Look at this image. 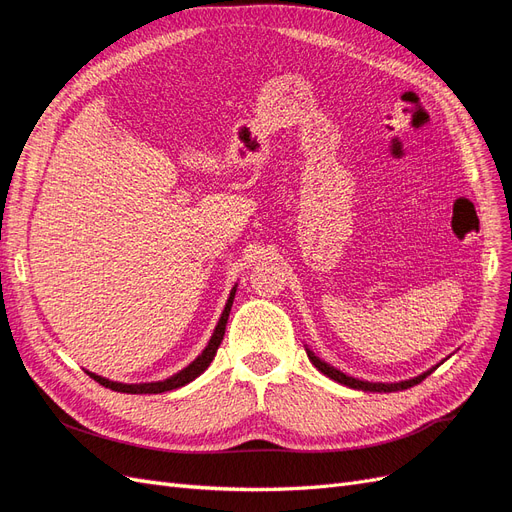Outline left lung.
<instances>
[{
	"instance_id": "8db88e82",
	"label": "left lung",
	"mask_w": 512,
	"mask_h": 512,
	"mask_svg": "<svg viewBox=\"0 0 512 512\" xmlns=\"http://www.w3.org/2000/svg\"><path fill=\"white\" fill-rule=\"evenodd\" d=\"M307 350V356H309V361L314 363V367L318 369V371H322L324 376H329L331 380H335V382H339V384H346V386H350V389H356V391H369V393H395V391H404V389H410V386H414V384H418V382H423L431 371H436L438 369V365L436 367H431V369H427V371H423L421 376H416V378H410V380H401V382H367V380H359V378H352V376H346L344 371H339V369H335L333 365H329V363H324L322 359H318V356L309 350V348H305Z\"/></svg>"
}]
</instances>
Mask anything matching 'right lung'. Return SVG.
Segmentation results:
<instances>
[{
	"instance_id": "obj_1",
	"label": "right lung",
	"mask_w": 512,
	"mask_h": 512,
	"mask_svg": "<svg viewBox=\"0 0 512 512\" xmlns=\"http://www.w3.org/2000/svg\"><path fill=\"white\" fill-rule=\"evenodd\" d=\"M235 292H237V284L235 288L230 290V297L226 301V307L224 312L218 320V324H215V331L209 339V344L205 346V350L200 352L196 359L188 365L183 367L181 371H177V374H173L166 380H158V382H138V384H126V382H115V380H108V378H102L98 374H91V371H87V374L94 378L96 382H100L102 386H106V389L111 391H117V393H130V395H145V393H166V391H173V389H179V386H185L188 382H192L194 378H198L203 371L211 365L215 352H218L222 339H224V331H226V322H228V314H230V307H232V301H235Z\"/></svg>"
}]
</instances>
